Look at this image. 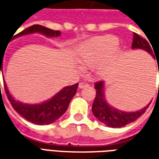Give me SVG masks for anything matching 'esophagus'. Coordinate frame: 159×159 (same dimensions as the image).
<instances>
[{"label":"esophagus","mask_w":159,"mask_h":159,"mask_svg":"<svg viewBox=\"0 0 159 159\" xmlns=\"http://www.w3.org/2000/svg\"><path fill=\"white\" fill-rule=\"evenodd\" d=\"M89 83L87 82H84V81H81V82H80L79 84V88L80 89H83V88H85V87H89Z\"/></svg>","instance_id":"1"}]
</instances>
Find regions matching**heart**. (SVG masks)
Returning <instances> with one entry per match:
<instances>
[{"mask_svg": "<svg viewBox=\"0 0 159 159\" xmlns=\"http://www.w3.org/2000/svg\"><path fill=\"white\" fill-rule=\"evenodd\" d=\"M118 43V39L111 35L97 37L87 41L80 48V63L86 67L94 66L108 57Z\"/></svg>", "mask_w": 159, "mask_h": 159, "instance_id": "heart-1", "label": "heart"}]
</instances>
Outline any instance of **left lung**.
<instances>
[{
  "instance_id": "8db88e82",
  "label": "left lung",
  "mask_w": 159,
  "mask_h": 159,
  "mask_svg": "<svg viewBox=\"0 0 159 159\" xmlns=\"http://www.w3.org/2000/svg\"><path fill=\"white\" fill-rule=\"evenodd\" d=\"M133 48H142L146 51H148L152 55V57H155L154 54L152 53L151 47L149 44L148 40H146L143 38H142L140 35L134 33V38H133V43H132ZM157 58V57H156ZM158 66V63H157ZM159 73V67H158ZM95 89H96V95H95V100L92 105V111L95 117L103 123L104 125L110 127H121L125 125H128L132 122L142 116L146 110L148 109L149 105L145 106L142 110L135 111V112H125L121 111L117 109H114L111 106H110L107 103L104 96V91H103V81L100 80L95 83ZM159 92V86H158Z\"/></svg>"
}]
</instances>
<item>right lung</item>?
Listing matches in <instances>:
<instances>
[{
  "instance_id": "add662e5",
  "label": "right lung",
  "mask_w": 159,
  "mask_h": 159,
  "mask_svg": "<svg viewBox=\"0 0 159 159\" xmlns=\"http://www.w3.org/2000/svg\"><path fill=\"white\" fill-rule=\"evenodd\" d=\"M34 33L43 34L48 37L59 36L61 34L60 31H54L52 29L47 28L40 25H34L16 34V37H19L25 34H34ZM1 69H2V62H1L0 71ZM78 85L79 83H76L74 85L64 88L50 100L40 104H25V103H22L20 102L16 101L9 94L5 83H4V90L6 92L9 102L11 103L14 110L18 114H20L23 118L36 125H49L59 119L66 111L70 100L76 94Z\"/></svg>"
}]
</instances>
